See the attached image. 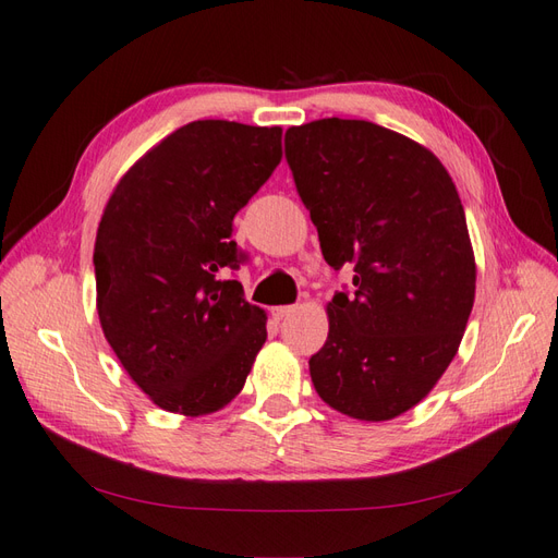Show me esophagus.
I'll use <instances>...</instances> for the list:
<instances>
[{"instance_id":"esophagus-1","label":"esophagus","mask_w":558,"mask_h":558,"mask_svg":"<svg viewBox=\"0 0 558 558\" xmlns=\"http://www.w3.org/2000/svg\"><path fill=\"white\" fill-rule=\"evenodd\" d=\"M292 313H294V306H276V308H274V318H276V320H282V318L292 316Z\"/></svg>"}]
</instances>
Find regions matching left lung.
<instances>
[{
    "label": "left lung",
    "instance_id": "obj_1",
    "mask_svg": "<svg viewBox=\"0 0 558 558\" xmlns=\"http://www.w3.org/2000/svg\"><path fill=\"white\" fill-rule=\"evenodd\" d=\"M284 157L325 262L353 268V292L327 304L313 387L341 415L393 420L436 387L474 306L462 199L432 150L365 120L290 126Z\"/></svg>",
    "mask_w": 558,
    "mask_h": 558
}]
</instances>
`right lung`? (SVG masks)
Listing matches in <instances>:
<instances>
[{
	"label": "right lung",
	"mask_w": 558,
	"mask_h": 558,
	"mask_svg": "<svg viewBox=\"0 0 558 558\" xmlns=\"http://www.w3.org/2000/svg\"><path fill=\"white\" fill-rule=\"evenodd\" d=\"M282 160L280 126L197 120L118 181L94 245L96 308L110 349L167 412L203 417L245 387L266 313L238 280L233 217Z\"/></svg>",
	"instance_id": "add662e5"
}]
</instances>
